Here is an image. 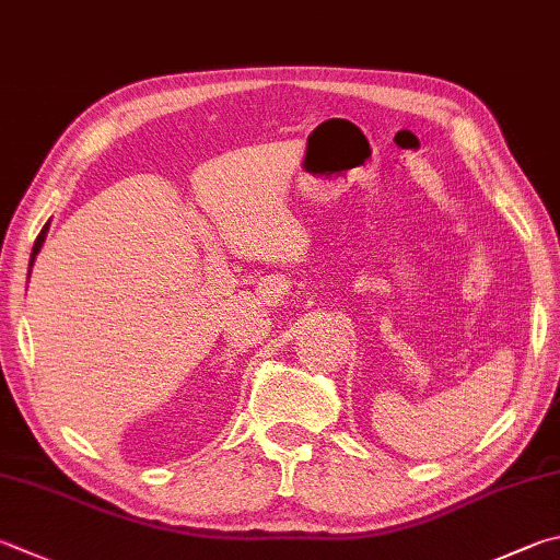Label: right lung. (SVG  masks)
Returning <instances> with one entry per match:
<instances>
[{
    "instance_id": "right-lung-1",
    "label": "right lung",
    "mask_w": 560,
    "mask_h": 560,
    "mask_svg": "<svg viewBox=\"0 0 560 560\" xmlns=\"http://www.w3.org/2000/svg\"><path fill=\"white\" fill-rule=\"evenodd\" d=\"M46 232H48V225L40 230V235L36 237V242H34V249H32V264H34V259H36V254L40 252V247H44V240H46ZM32 264H28V267H32Z\"/></svg>"
}]
</instances>
